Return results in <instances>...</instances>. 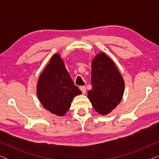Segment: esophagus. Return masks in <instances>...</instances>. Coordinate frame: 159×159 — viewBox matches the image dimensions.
<instances>
[{"mask_svg":"<svg viewBox=\"0 0 159 159\" xmlns=\"http://www.w3.org/2000/svg\"><path fill=\"white\" fill-rule=\"evenodd\" d=\"M80 89L81 90L82 94H85V93H86V88H85V87H84V86H80Z\"/></svg>","mask_w":159,"mask_h":159,"instance_id":"1","label":"esophagus"}]
</instances>
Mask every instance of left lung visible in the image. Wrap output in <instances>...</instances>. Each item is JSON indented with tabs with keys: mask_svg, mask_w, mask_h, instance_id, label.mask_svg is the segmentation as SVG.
<instances>
[{
	"mask_svg": "<svg viewBox=\"0 0 159 159\" xmlns=\"http://www.w3.org/2000/svg\"><path fill=\"white\" fill-rule=\"evenodd\" d=\"M91 84L88 97L93 108L101 115L109 114L121 101L125 81L114 62L103 52L92 61Z\"/></svg>",
	"mask_w": 159,
	"mask_h": 159,
	"instance_id": "obj_1",
	"label": "left lung"
}]
</instances>
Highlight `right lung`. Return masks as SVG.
Returning <instances> with one entry per match:
<instances>
[{
    "label": "right lung",
    "mask_w": 159,
    "mask_h": 159,
    "mask_svg": "<svg viewBox=\"0 0 159 159\" xmlns=\"http://www.w3.org/2000/svg\"><path fill=\"white\" fill-rule=\"evenodd\" d=\"M81 93L59 54H54L38 79L37 95L40 103L52 114L62 116L68 111L74 98Z\"/></svg>",
    "instance_id": "obj_1"
}]
</instances>
